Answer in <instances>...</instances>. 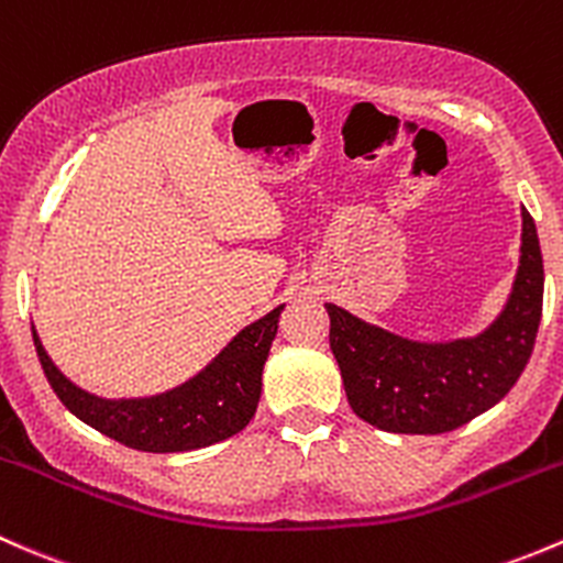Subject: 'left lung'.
<instances>
[{
  "mask_svg": "<svg viewBox=\"0 0 563 563\" xmlns=\"http://www.w3.org/2000/svg\"><path fill=\"white\" fill-rule=\"evenodd\" d=\"M520 217V265L512 289L479 333L420 341L324 303L330 350L361 420L390 433H444L466 426L512 390L534 350L544 292L537 224L526 208Z\"/></svg>",
  "mask_w": 563,
  "mask_h": 563,
  "instance_id": "left-lung-1",
  "label": "left lung"
}]
</instances>
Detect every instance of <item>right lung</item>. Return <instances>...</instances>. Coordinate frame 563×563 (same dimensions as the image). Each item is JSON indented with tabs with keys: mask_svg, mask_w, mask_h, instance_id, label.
<instances>
[{
	"mask_svg": "<svg viewBox=\"0 0 563 563\" xmlns=\"http://www.w3.org/2000/svg\"><path fill=\"white\" fill-rule=\"evenodd\" d=\"M284 303L233 335L228 346L181 385L143 398H102L67 379L32 324L34 350L59 401L78 420L143 453H189L235 437L263 393V368Z\"/></svg>",
	"mask_w": 563,
	"mask_h": 563,
	"instance_id": "obj_1",
	"label": "right lung"
}]
</instances>
